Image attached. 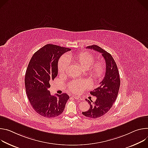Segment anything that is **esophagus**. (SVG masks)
<instances>
[{
  "instance_id": "obj_1",
  "label": "esophagus",
  "mask_w": 148,
  "mask_h": 148,
  "mask_svg": "<svg viewBox=\"0 0 148 148\" xmlns=\"http://www.w3.org/2000/svg\"><path fill=\"white\" fill-rule=\"evenodd\" d=\"M72 97L75 98V99H80V97L77 96H75V95H72Z\"/></svg>"
}]
</instances>
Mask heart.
Instances as JSON below:
<instances>
[{"mask_svg": "<svg viewBox=\"0 0 148 148\" xmlns=\"http://www.w3.org/2000/svg\"><path fill=\"white\" fill-rule=\"evenodd\" d=\"M75 59L79 64L87 71L89 75L95 79H99L104 76L105 73V65L102 61H95L94 56L90 52L85 51L79 53L76 55ZM70 56H63L58 62V71L60 73H63L66 71L69 65ZM90 83L89 81H73L69 84V89L74 93H79L82 91L85 88L90 86Z\"/></svg>", "mask_w": 148, "mask_h": 148, "instance_id": "heart-1", "label": "heart"}]
</instances>
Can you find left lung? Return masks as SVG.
Masks as SVG:
<instances>
[{"instance_id": "left-lung-1", "label": "left lung", "mask_w": 148, "mask_h": 148, "mask_svg": "<svg viewBox=\"0 0 148 148\" xmlns=\"http://www.w3.org/2000/svg\"><path fill=\"white\" fill-rule=\"evenodd\" d=\"M86 48L101 53L106 63L104 78L100 82L99 87L90 92L92 95L96 97V100L93 102L91 99H86L90 108L88 111L82 112L84 116L95 119L104 115L112 107L116 100L121 80L117 65L109 53L95 45L88 46Z\"/></svg>"}]
</instances>
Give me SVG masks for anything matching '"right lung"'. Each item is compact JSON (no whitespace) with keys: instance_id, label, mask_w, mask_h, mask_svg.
Returning <instances> with one entry per match:
<instances>
[{"instance_id":"add662e5","label":"right lung","mask_w":148,"mask_h":148,"mask_svg":"<svg viewBox=\"0 0 148 148\" xmlns=\"http://www.w3.org/2000/svg\"><path fill=\"white\" fill-rule=\"evenodd\" d=\"M71 49L47 44L32 57L26 69L25 84L28 99L34 109L45 118L58 116L63 112L69 96L66 93L51 95L49 82L58 75L60 57Z\"/></svg>"}]
</instances>
